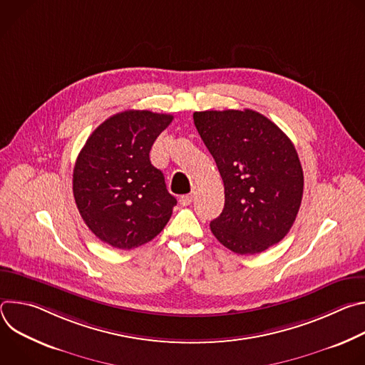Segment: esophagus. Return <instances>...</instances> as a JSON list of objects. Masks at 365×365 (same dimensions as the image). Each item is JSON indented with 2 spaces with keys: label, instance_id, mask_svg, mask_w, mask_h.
Segmentation results:
<instances>
[{
  "label": "esophagus",
  "instance_id": "esophagus-1",
  "mask_svg": "<svg viewBox=\"0 0 365 365\" xmlns=\"http://www.w3.org/2000/svg\"><path fill=\"white\" fill-rule=\"evenodd\" d=\"M193 197H195V195H193V193H189V195H183V196H180L179 202H180L183 206H187V205H190V203L193 202Z\"/></svg>",
  "mask_w": 365,
  "mask_h": 365
}]
</instances>
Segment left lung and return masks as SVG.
Wrapping results in <instances>:
<instances>
[{"label":"left lung","instance_id":"1","mask_svg":"<svg viewBox=\"0 0 365 365\" xmlns=\"http://www.w3.org/2000/svg\"><path fill=\"white\" fill-rule=\"evenodd\" d=\"M193 123L225 189L224 210L211 221L212 234L241 255L282 241L303 196V170L290 138L252 110L200 111Z\"/></svg>","mask_w":365,"mask_h":365}]
</instances>
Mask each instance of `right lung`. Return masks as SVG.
<instances>
[{
    "mask_svg": "<svg viewBox=\"0 0 365 365\" xmlns=\"http://www.w3.org/2000/svg\"><path fill=\"white\" fill-rule=\"evenodd\" d=\"M173 115L130 110L103 121L73 169V196L86 227L102 242L131 250L159 235L176 205L163 173L150 162L153 143Z\"/></svg>",
    "mask_w": 365,
    "mask_h": 365,
    "instance_id": "right-lung-1",
    "label": "right lung"
}]
</instances>
